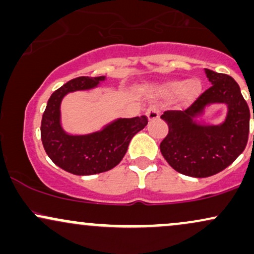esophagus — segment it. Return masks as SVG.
<instances>
[{
  "label": "esophagus",
  "mask_w": 254,
  "mask_h": 254,
  "mask_svg": "<svg viewBox=\"0 0 254 254\" xmlns=\"http://www.w3.org/2000/svg\"><path fill=\"white\" fill-rule=\"evenodd\" d=\"M145 115H147V117H148V119H149V122L156 121V119L160 117V110H159V107L155 106V105H153V106H150L149 109L147 110V112H145Z\"/></svg>",
  "instance_id": "34e87169"
}]
</instances>
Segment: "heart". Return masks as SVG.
Masks as SVG:
<instances>
[{"instance_id": "heart-1", "label": "heart", "mask_w": 254, "mask_h": 254, "mask_svg": "<svg viewBox=\"0 0 254 254\" xmlns=\"http://www.w3.org/2000/svg\"><path fill=\"white\" fill-rule=\"evenodd\" d=\"M200 90V84L196 80H191L189 82L184 81H171L162 88V93L167 97H176L182 94V97L186 100L194 98Z\"/></svg>"}]
</instances>
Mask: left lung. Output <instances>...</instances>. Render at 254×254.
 I'll list each match as a JSON object with an SVG mask.
<instances>
[{
	"mask_svg": "<svg viewBox=\"0 0 254 254\" xmlns=\"http://www.w3.org/2000/svg\"><path fill=\"white\" fill-rule=\"evenodd\" d=\"M212 86L184 111H166L161 118L168 133L160 143L166 161L179 173L206 178L223 171L243 153L249 141L250 109L237 81L205 69ZM226 103L229 113L221 126H200L194 118L209 103ZM254 119V113H253Z\"/></svg>",
	"mask_w": 254,
	"mask_h": 254,
	"instance_id": "left-lung-1",
	"label": "left lung"
}]
</instances>
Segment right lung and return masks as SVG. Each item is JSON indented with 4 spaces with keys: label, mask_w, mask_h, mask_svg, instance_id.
<instances>
[{
    "label": "right lung",
    "mask_w": 254,
    "mask_h": 254,
    "mask_svg": "<svg viewBox=\"0 0 254 254\" xmlns=\"http://www.w3.org/2000/svg\"><path fill=\"white\" fill-rule=\"evenodd\" d=\"M105 76H80L55 90L43 113L40 136L46 154L55 165L76 176H92L112 170L122 161L133 136L148 124L145 116L117 119L101 131L71 136L61 127L60 106L63 97L75 90L98 86Z\"/></svg>",
    "instance_id": "1"
}]
</instances>
